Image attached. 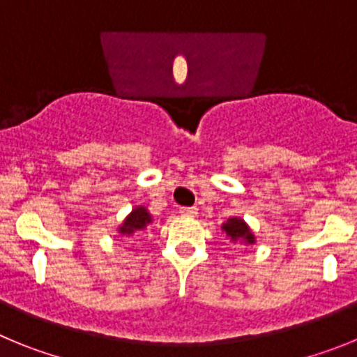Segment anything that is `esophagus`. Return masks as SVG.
Masks as SVG:
<instances>
[{
    "label": "esophagus",
    "mask_w": 357,
    "mask_h": 357,
    "mask_svg": "<svg viewBox=\"0 0 357 357\" xmlns=\"http://www.w3.org/2000/svg\"><path fill=\"white\" fill-rule=\"evenodd\" d=\"M181 214H184V216H197L198 214V209L197 207H181Z\"/></svg>",
    "instance_id": "34e87169"
}]
</instances>
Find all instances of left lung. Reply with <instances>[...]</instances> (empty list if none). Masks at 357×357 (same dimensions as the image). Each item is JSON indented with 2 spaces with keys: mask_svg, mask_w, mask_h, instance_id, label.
<instances>
[{
  "mask_svg": "<svg viewBox=\"0 0 357 357\" xmlns=\"http://www.w3.org/2000/svg\"><path fill=\"white\" fill-rule=\"evenodd\" d=\"M223 230H225L227 234L234 239V241H238V239L247 243L254 241V236L250 234V229L247 227V223L243 222V220H238V218H230L229 222L223 225Z\"/></svg>",
  "mask_w": 357,
  "mask_h": 357,
  "instance_id": "1",
  "label": "left lung"
}]
</instances>
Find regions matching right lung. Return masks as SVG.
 <instances>
[{
	"label": "right lung",
	"instance_id": "1",
	"mask_svg": "<svg viewBox=\"0 0 357 357\" xmlns=\"http://www.w3.org/2000/svg\"><path fill=\"white\" fill-rule=\"evenodd\" d=\"M146 223H150V214L146 213L144 207H137L135 211H132L130 216L125 220L121 227V234L132 236L135 230H141L143 227H146Z\"/></svg>",
	"mask_w": 357,
	"mask_h": 357
}]
</instances>
